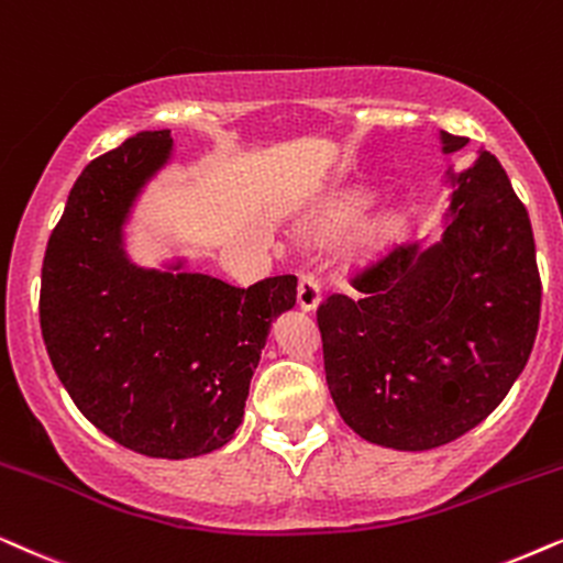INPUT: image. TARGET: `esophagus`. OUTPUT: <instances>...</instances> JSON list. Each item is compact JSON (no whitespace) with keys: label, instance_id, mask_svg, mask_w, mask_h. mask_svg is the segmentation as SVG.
Segmentation results:
<instances>
[{"label":"esophagus","instance_id":"obj_1","mask_svg":"<svg viewBox=\"0 0 563 563\" xmlns=\"http://www.w3.org/2000/svg\"><path fill=\"white\" fill-rule=\"evenodd\" d=\"M319 301H321L319 283L306 273L298 275V306H301L303 311H313L319 306Z\"/></svg>","mask_w":563,"mask_h":563}]
</instances>
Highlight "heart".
Here are the masks:
<instances>
[{"mask_svg": "<svg viewBox=\"0 0 563 563\" xmlns=\"http://www.w3.org/2000/svg\"><path fill=\"white\" fill-rule=\"evenodd\" d=\"M368 206V195H347V198L336 200L334 206H329L324 216L319 219V229L321 231H332V229H342L347 227L357 219L360 213H363V208ZM396 229V219L394 216H384V219L373 221V227L368 229V239H380L386 234H391Z\"/></svg>", "mask_w": 563, "mask_h": 563, "instance_id": "1", "label": "heart"}]
</instances>
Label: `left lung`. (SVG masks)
Wrapping results in <instances>:
<instances>
[{
    "mask_svg": "<svg viewBox=\"0 0 563 563\" xmlns=\"http://www.w3.org/2000/svg\"><path fill=\"white\" fill-rule=\"evenodd\" d=\"M445 154L468 139L440 131ZM430 244L394 246L319 306L327 386L368 443L430 451L474 430L526 368L541 319L536 239L497 156L448 167Z\"/></svg>",
    "mask_w": 563,
    "mask_h": 563,
    "instance_id": "8db88e82",
    "label": "left lung"
}]
</instances>
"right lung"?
<instances>
[{
  "instance_id": "right-lung-1",
  "label": "right lung",
  "mask_w": 563,
  "mask_h": 563,
  "mask_svg": "<svg viewBox=\"0 0 563 563\" xmlns=\"http://www.w3.org/2000/svg\"><path fill=\"white\" fill-rule=\"evenodd\" d=\"M169 131H141L74 183L48 239L41 329L77 409L123 448L183 461L219 451L242 424L269 324L296 306V275L236 288L187 273L185 260L141 267L125 223L172 159Z\"/></svg>"
}]
</instances>
